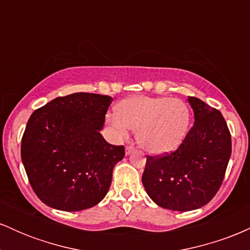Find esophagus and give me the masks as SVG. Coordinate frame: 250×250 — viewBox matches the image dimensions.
Returning a JSON list of instances; mask_svg holds the SVG:
<instances>
[{"label": "esophagus", "mask_w": 250, "mask_h": 250, "mask_svg": "<svg viewBox=\"0 0 250 250\" xmlns=\"http://www.w3.org/2000/svg\"><path fill=\"white\" fill-rule=\"evenodd\" d=\"M134 150H135V148L131 147V146H129V147L125 148V155H130Z\"/></svg>", "instance_id": "1"}]
</instances>
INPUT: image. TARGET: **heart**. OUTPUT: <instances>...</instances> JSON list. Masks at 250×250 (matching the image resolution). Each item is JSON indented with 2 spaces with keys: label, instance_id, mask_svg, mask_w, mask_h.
I'll list each match as a JSON object with an SVG mask.
<instances>
[{
  "label": "heart",
  "instance_id": "1",
  "mask_svg": "<svg viewBox=\"0 0 250 250\" xmlns=\"http://www.w3.org/2000/svg\"><path fill=\"white\" fill-rule=\"evenodd\" d=\"M107 122L119 139L136 130V141L151 155L171 153L186 139L190 113L185 102L166 96H133L117 104Z\"/></svg>",
  "mask_w": 250,
  "mask_h": 250
}]
</instances>
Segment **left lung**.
Listing matches in <instances>:
<instances>
[{"label": "left lung", "instance_id": "obj_1", "mask_svg": "<svg viewBox=\"0 0 250 250\" xmlns=\"http://www.w3.org/2000/svg\"><path fill=\"white\" fill-rule=\"evenodd\" d=\"M195 122L180 147L161 157L147 156L142 183L160 207L199 209L215 196L231 155V137L219 110L189 96Z\"/></svg>", "mask_w": 250, "mask_h": 250}]
</instances>
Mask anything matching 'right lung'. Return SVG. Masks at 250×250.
I'll use <instances>...</instances> for the list:
<instances>
[{
	"mask_svg": "<svg viewBox=\"0 0 250 250\" xmlns=\"http://www.w3.org/2000/svg\"><path fill=\"white\" fill-rule=\"evenodd\" d=\"M113 102L107 95L75 93L56 97L31 114L21 159L40 200L63 211H79L104 199L113 169L125 157L100 131Z\"/></svg>",
	"mask_w": 250,
	"mask_h": 250,
	"instance_id": "obj_1",
	"label": "right lung"
}]
</instances>
